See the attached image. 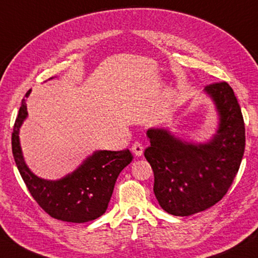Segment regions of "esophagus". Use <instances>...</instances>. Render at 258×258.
<instances>
[{"label":"esophagus","instance_id":"34e87169","mask_svg":"<svg viewBox=\"0 0 258 258\" xmlns=\"http://www.w3.org/2000/svg\"><path fill=\"white\" fill-rule=\"evenodd\" d=\"M132 151L134 152V154L136 157H141L144 150H143V145L140 142H135L132 146Z\"/></svg>","mask_w":258,"mask_h":258}]
</instances>
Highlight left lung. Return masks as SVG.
<instances>
[{
    "mask_svg": "<svg viewBox=\"0 0 258 258\" xmlns=\"http://www.w3.org/2000/svg\"><path fill=\"white\" fill-rule=\"evenodd\" d=\"M219 114L211 141L192 144L166 129H149L151 145L144 156L154 174L158 203L173 216H190L218 203L240 168L245 145L243 116L234 91L226 82L205 86Z\"/></svg>",
    "mask_w": 258,
    "mask_h": 258,
    "instance_id": "8db88e82",
    "label": "left lung"
}]
</instances>
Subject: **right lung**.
Masks as SVG:
<instances>
[{
	"instance_id": "add662e5",
	"label": "right lung",
	"mask_w": 258,
	"mask_h": 258,
	"mask_svg": "<svg viewBox=\"0 0 258 258\" xmlns=\"http://www.w3.org/2000/svg\"><path fill=\"white\" fill-rule=\"evenodd\" d=\"M30 92L31 90L27 91L25 97H29ZM26 116V99H23L15 121L11 145L16 165L35 202L50 217L68 223H86L104 215L118 174L133 160L129 150L96 151L62 179L43 180L31 172L22 154L19 128Z\"/></svg>"
}]
</instances>
